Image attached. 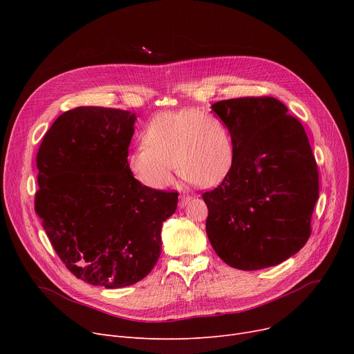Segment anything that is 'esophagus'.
Returning a JSON list of instances; mask_svg holds the SVG:
<instances>
[{
    "label": "esophagus",
    "instance_id": "1",
    "mask_svg": "<svg viewBox=\"0 0 354 354\" xmlns=\"http://www.w3.org/2000/svg\"><path fill=\"white\" fill-rule=\"evenodd\" d=\"M189 199H191V196L189 195H179V205L180 207H185V205H187V203L189 202Z\"/></svg>",
    "mask_w": 354,
    "mask_h": 354
}]
</instances>
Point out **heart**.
I'll list each match as a JSON object with an SVG mask.
<instances>
[{"mask_svg":"<svg viewBox=\"0 0 354 354\" xmlns=\"http://www.w3.org/2000/svg\"><path fill=\"white\" fill-rule=\"evenodd\" d=\"M126 158L127 169L140 185L160 191L179 176L199 188L224 180L235 163V147L225 123L196 109L162 111L149 122Z\"/></svg>","mask_w":354,"mask_h":354,"instance_id":"obj_1","label":"heart"}]
</instances>
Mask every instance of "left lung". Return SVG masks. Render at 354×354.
Masks as SVG:
<instances>
[{"instance_id":"1","label":"left lung","mask_w":354,"mask_h":354,"mask_svg":"<svg viewBox=\"0 0 354 354\" xmlns=\"http://www.w3.org/2000/svg\"><path fill=\"white\" fill-rule=\"evenodd\" d=\"M212 110L230 130L235 163L214 191L202 195L211 245L230 267H274L311 235L319 169L306 130L268 96L221 100Z\"/></svg>"}]
</instances>
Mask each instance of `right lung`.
<instances>
[{
	"instance_id": "obj_1",
	"label": "right lung",
	"mask_w": 354,
	"mask_h": 354,
	"mask_svg": "<svg viewBox=\"0 0 354 354\" xmlns=\"http://www.w3.org/2000/svg\"><path fill=\"white\" fill-rule=\"evenodd\" d=\"M135 120L110 107L67 110L37 153L35 212L67 270L91 286L122 288L151 272L163 221L178 205V192L149 189L130 175Z\"/></svg>"
}]
</instances>
